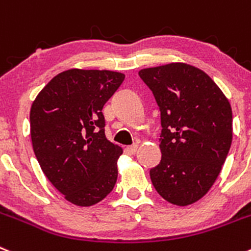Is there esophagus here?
<instances>
[{"label": "esophagus", "mask_w": 251, "mask_h": 251, "mask_svg": "<svg viewBox=\"0 0 251 251\" xmlns=\"http://www.w3.org/2000/svg\"><path fill=\"white\" fill-rule=\"evenodd\" d=\"M137 149H139L137 145H132V146H128L127 149H126V151H127L130 154H135L137 152Z\"/></svg>", "instance_id": "34e87169"}]
</instances>
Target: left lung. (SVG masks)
I'll use <instances>...</instances> for the list:
<instances>
[{
  "label": "left lung",
  "mask_w": 251,
  "mask_h": 251,
  "mask_svg": "<svg viewBox=\"0 0 251 251\" xmlns=\"http://www.w3.org/2000/svg\"><path fill=\"white\" fill-rule=\"evenodd\" d=\"M161 112L160 163L150 170L163 200L188 205L210 189L233 139L228 99L198 68L172 63L139 72Z\"/></svg>",
  "instance_id": "left-lung-1"
}]
</instances>
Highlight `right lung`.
<instances>
[{
	"instance_id": "add662e5",
	"label": "right lung",
	"mask_w": 251,
	"mask_h": 251,
	"mask_svg": "<svg viewBox=\"0 0 251 251\" xmlns=\"http://www.w3.org/2000/svg\"><path fill=\"white\" fill-rule=\"evenodd\" d=\"M124 79L110 70H67L42 89L30 107L34 154L47 178L73 204H95L116 183L123 149L105 136L102 107Z\"/></svg>"
}]
</instances>
